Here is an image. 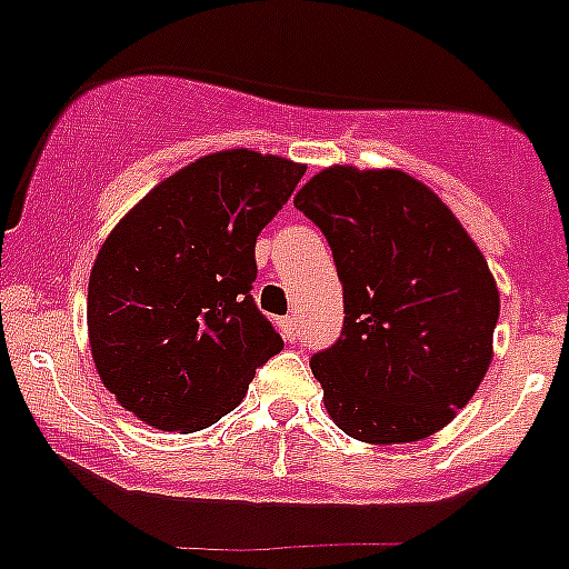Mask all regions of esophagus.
<instances>
[{
	"mask_svg": "<svg viewBox=\"0 0 569 569\" xmlns=\"http://www.w3.org/2000/svg\"><path fill=\"white\" fill-rule=\"evenodd\" d=\"M278 328H280V333H283L286 342H295V339H297L295 317H283V320H278Z\"/></svg>",
	"mask_w": 569,
	"mask_h": 569,
	"instance_id": "esophagus-1",
	"label": "esophagus"
}]
</instances>
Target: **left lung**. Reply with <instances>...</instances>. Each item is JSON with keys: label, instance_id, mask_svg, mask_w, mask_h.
<instances>
[{"label": "left lung", "instance_id": "obj_1", "mask_svg": "<svg viewBox=\"0 0 569 569\" xmlns=\"http://www.w3.org/2000/svg\"><path fill=\"white\" fill-rule=\"evenodd\" d=\"M331 243L337 345L311 359L322 405L365 443H412L471 401L493 359L500 291L438 193L396 168L331 164L295 196Z\"/></svg>", "mask_w": 569, "mask_h": 569}]
</instances>
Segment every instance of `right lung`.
<instances>
[{
  "label": "right lung",
  "mask_w": 569,
  "mask_h": 569,
  "mask_svg": "<svg viewBox=\"0 0 569 569\" xmlns=\"http://www.w3.org/2000/svg\"><path fill=\"white\" fill-rule=\"evenodd\" d=\"M306 164L230 148L148 190L98 249L87 328L94 370L148 427L199 432L283 348L254 306V241Z\"/></svg>",
  "instance_id": "obj_1"
}]
</instances>
